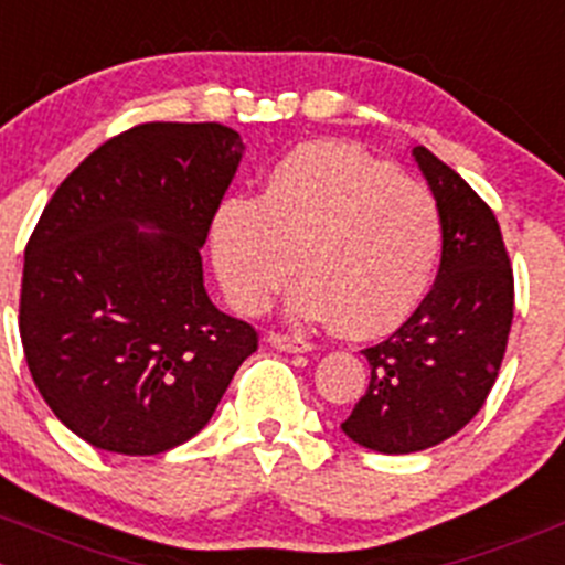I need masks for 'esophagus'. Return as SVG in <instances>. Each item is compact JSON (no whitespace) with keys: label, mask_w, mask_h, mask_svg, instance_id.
I'll return each mask as SVG.
<instances>
[{"label":"esophagus","mask_w":565,"mask_h":565,"mask_svg":"<svg viewBox=\"0 0 565 565\" xmlns=\"http://www.w3.org/2000/svg\"><path fill=\"white\" fill-rule=\"evenodd\" d=\"M270 345L278 348V351H287V354H307L312 351V342L307 337H298V334H284V331H270Z\"/></svg>","instance_id":"esophagus-1"}]
</instances>
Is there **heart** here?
<instances>
[{"label": "heart", "mask_w": 565, "mask_h": 565, "mask_svg": "<svg viewBox=\"0 0 565 565\" xmlns=\"http://www.w3.org/2000/svg\"><path fill=\"white\" fill-rule=\"evenodd\" d=\"M443 223L424 183L342 141L300 145L256 200L225 198L209 225L214 270L239 312L270 307L295 270L289 309L334 318L345 337L398 329L429 292Z\"/></svg>", "instance_id": "heart-1"}]
</instances>
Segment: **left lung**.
<instances>
[{"mask_svg": "<svg viewBox=\"0 0 565 565\" xmlns=\"http://www.w3.org/2000/svg\"><path fill=\"white\" fill-rule=\"evenodd\" d=\"M413 156L440 209V270L413 318L362 351L371 384L342 420L351 440L382 455L457 435L497 382L513 323V267L493 211L426 147Z\"/></svg>", "mask_w": 565, "mask_h": 565, "instance_id": "1", "label": "left lung"}]
</instances>
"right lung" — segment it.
Listing matches in <instances>:
<instances>
[{"label": "right lung", "instance_id": "obj_1", "mask_svg": "<svg viewBox=\"0 0 565 565\" xmlns=\"http://www.w3.org/2000/svg\"><path fill=\"white\" fill-rule=\"evenodd\" d=\"M242 152L217 122L136 125L57 186L30 236V376L94 449L147 457L186 443L258 348L250 323L211 303L200 262Z\"/></svg>", "mask_w": 565, "mask_h": 565}]
</instances>
